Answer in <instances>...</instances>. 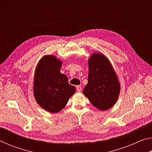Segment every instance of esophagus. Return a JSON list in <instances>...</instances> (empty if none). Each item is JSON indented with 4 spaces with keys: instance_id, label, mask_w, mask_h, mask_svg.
I'll list each match as a JSON object with an SVG mask.
<instances>
[{
    "instance_id": "1",
    "label": "esophagus",
    "mask_w": 152,
    "mask_h": 152,
    "mask_svg": "<svg viewBox=\"0 0 152 152\" xmlns=\"http://www.w3.org/2000/svg\"><path fill=\"white\" fill-rule=\"evenodd\" d=\"M76 90L78 92H80L82 91L81 86H76Z\"/></svg>"
}]
</instances>
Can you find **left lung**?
Segmentation results:
<instances>
[{"instance_id":"1","label":"left lung","mask_w":152,"mask_h":152,"mask_svg":"<svg viewBox=\"0 0 152 152\" xmlns=\"http://www.w3.org/2000/svg\"><path fill=\"white\" fill-rule=\"evenodd\" d=\"M88 84L83 94L100 110L116 103L120 94V82L111 63L101 53L94 52L88 58Z\"/></svg>"}]
</instances>
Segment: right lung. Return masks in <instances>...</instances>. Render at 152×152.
I'll return each mask as SVG.
<instances>
[{
    "mask_svg": "<svg viewBox=\"0 0 152 152\" xmlns=\"http://www.w3.org/2000/svg\"><path fill=\"white\" fill-rule=\"evenodd\" d=\"M62 61L53 55H45L36 66L33 79V95L36 102L47 111L56 113L62 110L76 88L60 72Z\"/></svg>",
    "mask_w": 152,
    "mask_h": 152,
    "instance_id": "obj_1",
    "label": "right lung"
}]
</instances>
